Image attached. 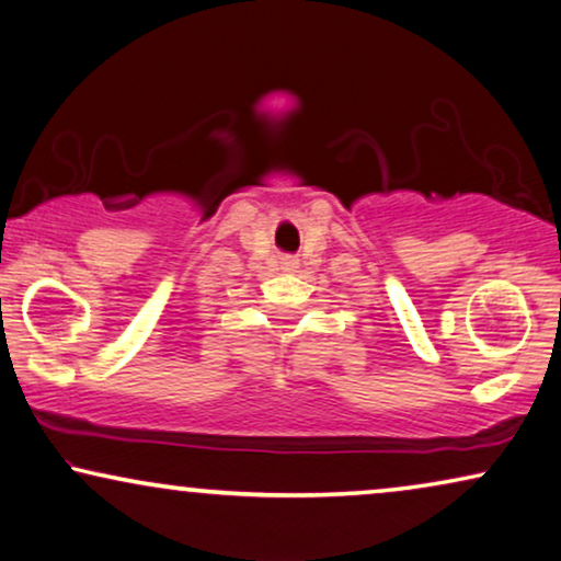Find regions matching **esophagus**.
<instances>
[{
    "instance_id": "obj_1",
    "label": "esophagus",
    "mask_w": 561,
    "mask_h": 561,
    "mask_svg": "<svg viewBox=\"0 0 561 561\" xmlns=\"http://www.w3.org/2000/svg\"><path fill=\"white\" fill-rule=\"evenodd\" d=\"M297 266H300V261H297L295 256L282 259V272H297Z\"/></svg>"
}]
</instances>
